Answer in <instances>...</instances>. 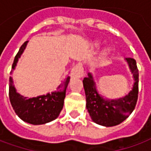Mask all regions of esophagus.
Masks as SVG:
<instances>
[{
  "mask_svg": "<svg viewBox=\"0 0 151 151\" xmlns=\"http://www.w3.org/2000/svg\"><path fill=\"white\" fill-rule=\"evenodd\" d=\"M84 73L83 68L81 64H76L71 70V77L72 78H81Z\"/></svg>",
  "mask_w": 151,
  "mask_h": 151,
  "instance_id": "obj_1",
  "label": "esophagus"
}]
</instances>
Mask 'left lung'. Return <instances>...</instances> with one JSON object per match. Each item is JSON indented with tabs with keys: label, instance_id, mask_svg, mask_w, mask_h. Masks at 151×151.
<instances>
[{
	"label": "left lung",
	"instance_id": "8db88e82",
	"mask_svg": "<svg viewBox=\"0 0 151 151\" xmlns=\"http://www.w3.org/2000/svg\"><path fill=\"white\" fill-rule=\"evenodd\" d=\"M126 60L133 73L135 82L133 90L124 98L117 100L104 99L96 91L92 76L90 73L82 81L85 90L86 109L92 120L96 124L107 127L117 125L128 118L135 108L138 97V69L136 60L133 58L128 57Z\"/></svg>",
	"mask_w": 151,
	"mask_h": 151
}]
</instances>
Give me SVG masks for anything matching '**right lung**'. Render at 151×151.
I'll use <instances>...</instances> for the list:
<instances>
[{
    "instance_id": "right-lung-1",
    "label": "right lung",
    "mask_w": 151,
    "mask_h": 151,
    "mask_svg": "<svg viewBox=\"0 0 151 151\" xmlns=\"http://www.w3.org/2000/svg\"><path fill=\"white\" fill-rule=\"evenodd\" d=\"M27 41L20 47L15 56L12 69H14L18 58L24 51ZM70 77H67L65 81L58 86L56 91L36 98L27 99L16 92L13 80L9 78V96L14 110L22 120L32 124H42L56 119L62 110L65 91Z\"/></svg>"
}]
</instances>
